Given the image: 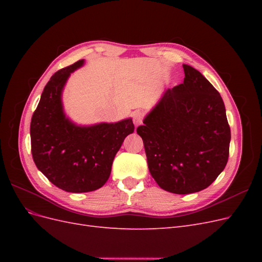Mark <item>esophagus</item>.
Here are the masks:
<instances>
[{
  "instance_id": "obj_1",
  "label": "esophagus",
  "mask_w": 262,
  "mask_h": 262,
  "mask_svg": "<svg viewBox=\"0 0 262 262\" xmlns=\"http://www.w3.org/2000/svg\"><path fill=\"white\" fill-rule=\"evenodd\" d=\"M142 120H143V114L139 112V110L134 112L133 113V123L136 125H140L142 123Z\"/></svg>"
}]
</instances>
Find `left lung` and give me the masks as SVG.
Listing matches in <instances>:
<instances>
[{"mask_svg": "<svg viewBox=\"0 0 262 262\" xmlns=\"http://www.w3.org/2000/svg\"><path fill=\"white\" fill-rule=\"evenodd\" d=\"M182 67L184 83L166 90L137 129L150 175L176 194L208 188L224 170L231 142L221 95L199 71Z\"/></svg>", "mask_w": 262, "mask_h": 262, "instance_id": "obj_1", "label": "left lung"}]
</instances>
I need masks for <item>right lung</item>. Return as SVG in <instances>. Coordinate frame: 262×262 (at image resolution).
<instances>
[{
  "mask_svg": "<svg viewBox=\"0 0 262 262\" xmlns=\"http://www.w3.org/2000/svg\"><path fill=\"white\" fill-rule=\"evenodd\" d=\"M83 64L80 60L51 76L30 123L37 168L54 186L73 193L94 191L106 184L117 152L134 131L131 118L80 125L67 117L62 92L70 75Z\"/></svg>",
  "mask_w": 262,
  "mask_h": 262,
  "instance_id": "1",
  "label": "right lung"
}]
</instances>
